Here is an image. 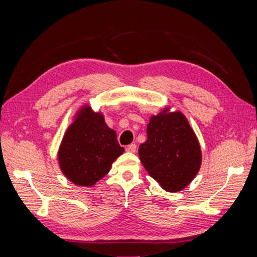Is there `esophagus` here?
Returning a JSON list of instances; mask_svg holds the SVG:
<instances>
[{
	"label": "esophagus",
	"mask_w": 257,
	"mask_h": 257,
	"mask_svg": "<svg viewBox=\"0 0 257 257\" xmlns=\"http://www.w3.org/2000/svg\"><path fill=\"white\" fill-rule=\"evenodd\" d=\"M136 149H137V146H136L135 144H132V145L127 146V148H125V150H127L128 152H132V154L136 152Z\"/></svg>",
	"instance_id": "esophagus-1"
}]
</instances>
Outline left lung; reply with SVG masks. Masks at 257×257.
I'll use <instances>...</instances> for the list:
<instances>
[{"mask_svg":"<svg viewBox=\"0 0 257 257\" xmlns=\"http://www.w3.org/2000/svg\"><path fill=\"white\" fill-rule=\"evenodd\" d=\"M148 138L139 146V158L151 178L168 192H179L191 183L202 163L198 138L187 117L163 108L147 125Z\"/></svg>","mask_w":257,"mask_h":257,"instance_id":"left-lung-1","label":"left lung"}]
</instances>
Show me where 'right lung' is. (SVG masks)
<instances>
[{"mask_svg": "<svg viewBox=\"0 0 257 257\" xmlns=\"http://www.w3.org/2000/svg\"><path fill=\"white\" fill-rule=\"evenodd\" d=\"M123 151L116 132L108 127L102 112H95L88 103H84L64 134L57 160L70 182L90 188L110 171Z\"/></svg>", "mask_w": 257, "mask_h": 257, "instance_id": "1", "label": "right lung"}]
</instances>
